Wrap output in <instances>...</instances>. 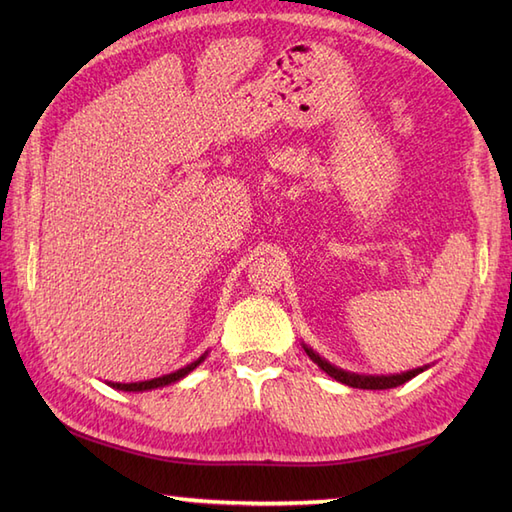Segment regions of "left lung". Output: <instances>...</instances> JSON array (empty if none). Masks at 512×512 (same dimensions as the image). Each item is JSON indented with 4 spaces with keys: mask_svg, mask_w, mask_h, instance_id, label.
Instances as JSON below:
<instances>
[{
    "mask_svg": "<svg viewBox=\"0 0 512 512\" xmlns=\"http://www.w3.org/2000/svg\"><path fill=\"white\" fill-rule=\"evenodd\" d=\"M303 350L312 358L314 363H317L325 374L332 376L334 380H339L343 385H350V387H358V389H391V387H398V385H405L407 380H411L413 376L422 374L424 367H416V369H409V372H400V374H387V376H376V374H356V372H347V369H341L332 365L330 361H325L323 356H319L317 352L303 343Z\"/></svg>",
    "mask_w": 512,
    "mask_h": 512,
    "instance_id": "obj_1",
    "label": "left lung"
}]
</instances>
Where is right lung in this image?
<instances>
[{
	"label": "right lung",
	"mask_w": 512,
	"mask_h": 512,
	"mask_svg": "<svg viewBox=\"0 0 512 512\" xmlns=\"http://www.w3.org/2000/svg\"><path fill=\"white\" fill-rule=\"evenodd\" d=\"M206 354H209V352H204V354L198 358V361H193V363H189V365H184V367L176 369V372L165 374V376H158V378H151V380H140V383H107V385L114 387V389H118V391H149V389L167 387V385H171V383H178V380H182V378L187 376V374H191L193 369L198 367V365L204 361Z\"/></svg>",
	"instance_id": "1"
}]
</instances>
